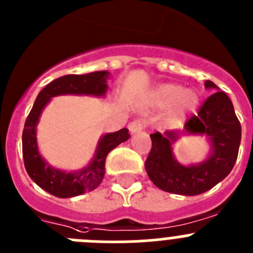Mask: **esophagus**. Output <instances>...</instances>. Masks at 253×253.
<instances>
[{
    "label": "esophagus",
    "mask_w": 253,
    "mask_h": 253,
    "mask_svg": "<svg viewBox=\"0 0 253 253\" xmlns=\"http://www.w3.org/2000/svg\"><path fill=\"white\" fill-rule=\"evenodd\" d=\"M128 128H129V130H130L131 134L139 133V131H142L143 129H144V123H143V120H140V119L133 120V122L129 124Z\"/></svg>",
    "instance_id": "34e87169"
}]
</instances>
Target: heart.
I'll use <instances>...</instances> for the list:
<instances>
[{
  "instance_id": "1",
  "label": "heart",
  "mask_w": 253,
  "mask_h": 253,
  "mask_svg": "<svg viewBox=\"0 0 253 253\" xmlns=\"http://www.w3.org/2000/svg\"><path fill=\"white\" fill-rule=\"evenodd\" d=\"M149 100L154 108L164 109L170 106L169 119L177 122L194 110L198 104V96L193 90H184L178 84H162L150 92Z\"/></svg>"
}]
</instances>
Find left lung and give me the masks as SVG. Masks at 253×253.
<instances>
[{"label": "left lung", "instance_id": "8db88e82", "mask_svg": "<svg viewBox=\"0 0 253 253\" xmlns=\"http://www.w3.org/2000/svg\"><path fill=\"white\" fill-rule=\"evenodd\" d=\"M207 89H218L206 81ZM182 134L207 135L211 155L205 162L182 166L175 161L172 145L179 131L167 130L150 134L152 149L145 161L150 180L164 192L182 196H197L210 191L223 180L237 161L241 143V124L231 99L226 92L216 91L199 108L198 114L187 120Z\"/></svg>", "mask_w": 253, "mask_h": 253}]
</instances>
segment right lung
I'll return each mask as SVG.
<instances>
[{"instance_id":"1","label":"right lung","mask_w":253,"mask_h":253,"mask_svg":"<svg viewBox=\"0 0 253 253\" xmlns=\"http://www.w3.org/2000/svg\"><path fill=\"white\" fill-rule=\"evenodd\" d=\"M108 71H94L85 75H65L46 85L35 100L25 122L22 133V154L27 174L40 188L59 198H70L85 192L94 191L105 174L106 155L120 143L128 140L130 134L126 128L101 136L95 157L87 167L78 172H64L46 163L37 149L36 125L41 111L57 95L76 94L104 96L108 90Z\"/></svg>"}]
</instances>
